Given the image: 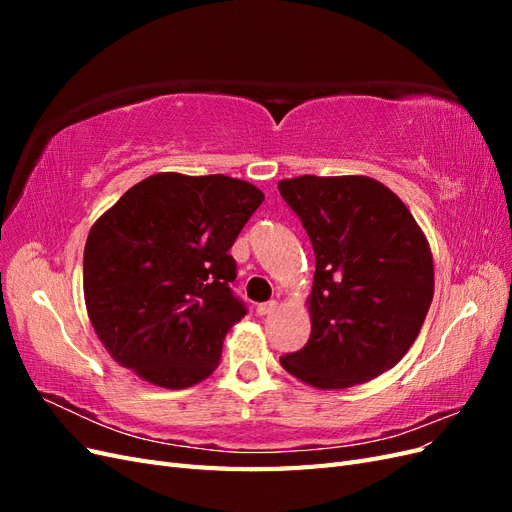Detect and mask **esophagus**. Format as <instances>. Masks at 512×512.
Returning a JSON list of instances; mask_svg holds the SVG:
<instances>
[{
    "label": "esophagus",
    "mask_w": 512,
    "mask_h": 512,
    "mask_svg": "<svg viewBox=\"0 0 512 512\" xmlns=\"http://www.w3.org/2000/svg\"><path fill=\"white\" fill-rule=\"evenodd\" d=\"M275 307H277V303H275V301L258 303V305H256V314H258V316H269V314H273V312H275Z\"/></svg>",
    "instance_id": "34e87169"
}]
</instances>
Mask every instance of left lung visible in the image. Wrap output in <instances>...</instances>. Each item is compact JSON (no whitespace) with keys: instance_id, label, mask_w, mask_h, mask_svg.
<instances>
[{"instance_id":"left-lung-1","label":"left lung","mask_w":512,"mask_h":512,"mask_svg":"<svg viewBox=\"0 0 512 512\" xmlns=\"http://www.w3.org/2000/svg\"><path fill=\"white\" fill-rule=\"evenodd\" d=\"M277 188L316 256L312 333L282 367L318 389L378 378L410 350L431 305L427 239L376 179L303 175Z\"/></svg>"}]
</instances>
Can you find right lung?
Instances as JSON below:
<instances>
[{
  "mask_svg": "<svg viewBox=\"0 0 512 512\" xmlns=\"http://www.w3.org/2000/svg\"><path fill=\"white\" fill-rule=\"evenodd\" d=\"M265 194L224 175L160 173L123 194L91 228L83 288L113 359L164 389L218 367L224 335L247 314L228 250Z\"/></svg>",
  "mask_w": 512,
  "mask_h": 512,
  "instance_id": "obj_1",
  "label": "right lung"
}]
</instances>
